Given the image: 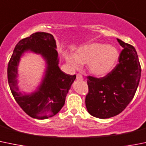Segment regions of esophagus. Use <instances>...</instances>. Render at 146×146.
Masks as SVG:
<instances>
[{"instance_id": "34e87169", "label": "esophagus", "mask_w": 146, "mask_h": 146, "mask_svg": "<svg viewBox=\"0 0 146 146\" xmlns=\"http://www.w3.org/2000/svg\"><path fill=\"white\" fill-rule=\"evenodd\" d=\"M76 79L78 80V81H82V80L84 79V78H83L82 75L80 74V73H78V74L76 75Z\"/></svg>"}]
</instances>
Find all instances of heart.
<instances>
[{
  "mask_svg": "<svg viewBox=\"0 0 146 146\" xmlns=\"http://www.w3.org/2000/svg\"><path fill=\"white\" fill-rule=\"evenodd\" d=\"M119 53L112 45L94 42L78 49L73 57H67V62L73 68H78L81 64L87 63L88 70L96 76H104L115 68Z\"/></svg>",
  "mask_w": 146,
  "mask_h": 146,
  "instance_id": "heart-1",
  "label": "heart"
}]
</instances>
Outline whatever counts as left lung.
I'll use <instances>...</instances> for the list:
<instances>
[{"instance_id": "8db88e82", "label": "left lung", "mask_w": 146, "mask_h": 146, "mask_svg": "<svg viewBox=\"0 0 146 146\" xmlns=\"http://www.w3.org/2000/svg\"><path fill=\"white\" fill-rule=\"evenodd\" d=\"M117 39L123 49L119 63L104 77L87 76L86 107L90 114L100 119L122 112L134 97L141 79V67L135 49Z\"/></svg>"}]
</instances>
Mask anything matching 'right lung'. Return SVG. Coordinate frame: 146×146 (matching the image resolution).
I'll list each match as a JSON object with an SVG mask.
<instances>
[{
  "mask_svg": "<svg viewBox=\"0 0 146 146\" xmlns=\"http://www.w3.org/2000/svg\"><path fill=\"white\" fill-rule=\"evenodd\" d=\"M56 42L51 34L36 32L18 42L8 65V81L15 100L31 117L47 119L59 112L65 97L76 79V75L66 74L58 66ZM40 54L47 62V69L37 91L29 95L18 92L17 68L20 58L26 51Z\"/></svg>",
  "mask_w": 146,
  "mask_h": 146,
  "instance_id": "add662e5",
  "label": "right lung"
}]
</instances>
